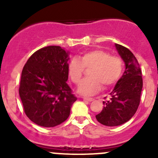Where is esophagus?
Instances as JSON below:
<instances>
[{"label":"esophagus","instance_id":"1","mask_svg":"<svg viewBox=\"0 0 158 158\" xmlns=\"http://www.w3.org/2000/svg\"><path fill=\"white\" fill-rule=\"evenodd\" d=\"M82 99L85 100V101H87V102H92V101H93L94 98H88V97H82Z\"/></svg>","mask_w":158,"mask_h":158}]
</instances>
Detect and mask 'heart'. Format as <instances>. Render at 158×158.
<instances>
[{"instance_id":"b5f03b06","label":"heart","mask_w":158,"mask_h":158,"mask_svg":"<svg viewBox=\"0 0 158 158\" xmlns=\"http://www.w3.org/2000/svg\"><path fill=\"white\" fill-rule=\"evenodd\" d=\"M89 71V78L84 79L78 88V92L83 95H92L99 92L102 85L109 88L119 79L123 71V62L118 56L101 49L86 51L79 58L72 59L68 66L70 79L79 84L85 73Z\"/></svg>"}]
</instances>
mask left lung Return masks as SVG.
<instances>
[{
  "label": "left lung",
  "mask_w": 158,
  "mask_h": 158,
  "mask_svg": "<svg viewBox=\"0 0 158 158\" xmlns=\"http://www.w3.org/2000/svg\"><path fill=\"white\" fill-rule=\"evenodd\" d=\"M114 45L125 70L110 93V100L103 102V109L95 115L99 123L110 127L122 125L133 117L139 106L143 87L141 70L134 54L123 46Z\"/></svg>",
  "instance_id": "1"
}]
</instances>
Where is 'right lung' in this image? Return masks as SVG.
<instances>
[{"label": "right lung", "instance_id": "add662e5", "mask_svg": "<svg viewBox=\"0 0 158 158\" xmlns=\"http://www.w3.org/2000/svg\"><path fill=\"white\" fill-rule=\"evenodd\" d=\"M69 53L59 46L44 47L28 59L22 70L19 95L25 114L40 126L63 123L77 99L66 83Z\"/></svg>", "mask_w": 158, "mask_h": 158}]
</instances>
